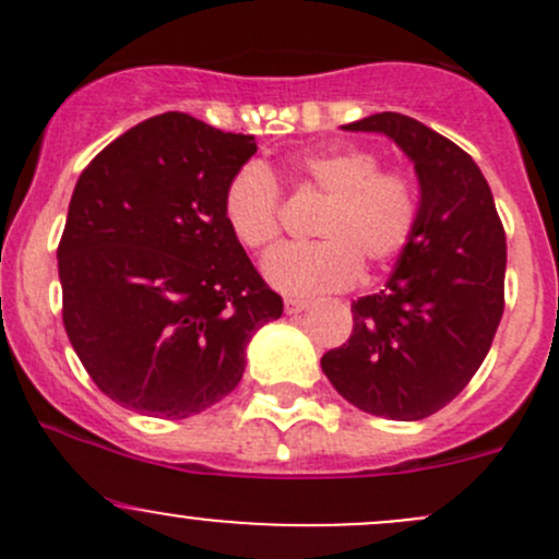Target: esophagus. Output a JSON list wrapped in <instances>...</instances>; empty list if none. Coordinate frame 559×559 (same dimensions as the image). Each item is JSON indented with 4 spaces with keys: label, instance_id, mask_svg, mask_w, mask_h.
I'll list each match as a JSON object with an SVG mask.
<instances>
[{
    "label": "esophagus",
    "instance_id": "1",
    "mask_svg": "<svg viewBox=\"0 0 559 559\" xmlns=\"http://www.w3.org/2000/svg\"><path fill=\"white\" fill-rule=\"evenodd\" d=\"M308 308L306 300H297V297H286L284 300V311L286 316H295V313H302Z\"/></svg>",
    "mask_w": 559,
    "mask_h": 559
}]
</instances>
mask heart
Masks as SVG:
<instances>
[{
  "mask_svg": "<svg viewBox=\"0 0 559 559\" xmlns=\"http://www.w3.org/2000/svg\"><path fill=\"white\" fill-rule=\"evenodd\" d=\"M302 186L321 191L326 205L316 216L306 246L278 248L264 262V281L289 297L346 289L359 264L381 267L411 243L416 227L414 183L397 170H379L362 148H330L295 165ZM224 222L248 251H267L281 235V189L262 165H246L224 194Z\"/></svg>",
  "mask_w": 559,
  "mask_h": 559,
  "instance_id": "b5f03b06",
  "label": "heart"
}]
</instances>
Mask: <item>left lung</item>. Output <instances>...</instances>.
<instances>
[{
    "instance_id": "8db88e82",
    "label": "left lung",
    "mask_w": 559,
    "mask_h": 559,
    "mask_svg": "<svg viewBox=\"0 0 559 559\" xmlns=\"http://www.w3.org/2000/svg\"><path fill=\"white\" fill-rule=\"evenodd\" d=\"M343 129L384 134L414 162L419 213L386 286L354 302L352 337L321 357V370L365 414L425 419L467 386L492 346L503 224L476 162L416 118L376 112Z\"/></svg>"
}]
</instances>
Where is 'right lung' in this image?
<instances>
[{"label":"right lung","instance_id":"1","mask_svg":"<svg viewBox=\"0 0 559 559\" xmlns=\"http://www.w3.org/2000/svg\"><path fill=\"white\" fill-rule=\"evenodd\" d=\"M253 134L162 112L81 173L59 251L64 330L110 400L186 419L240 384L253 332L284 300L224 222Z\"/></svg>","mask_w":559,"mask_h":559}]
</instances>
